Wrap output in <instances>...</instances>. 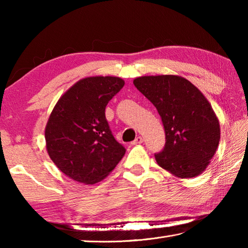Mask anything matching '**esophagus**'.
Wrapping results in <instances>:
<instances>
[{
    "label": "esophagus",
    "instance_id": "esophagus-1",
    "mask_svg": "<svg viewBox=\"0 0 248 248\" xmlns=\"http://www.w3.org/2000/svg\"><path fill=\"white\" fill-rule=\"evenodd\" d=\"M141 143H143V138H141V136H138V138H136V139L132 141L133 145H140V144H141Z\"/></svg>",
    "mask_w": 248,
    "mask_h": 248
}]
</instances>
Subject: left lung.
Returning a JSON list of instances; mask_svg holds the SVG:
<instances>
[{
    "label": "left lung",
    "mask_w": 248,
    "mask_h": 248,
    "mask_svg": "<svg viewBox=\"0 0 248 248\" xmlns=\"http://www.w3.org/2000/svg\"><path fill=\"white\" fill-rule=\"evenodd\" d=\"M134 86L155 105L165 130V146L156 163L178 178L200 175L217 152L218 119L199 89L179 76L136 78Z\"/></svg>",
    "instance_id": "obj_1"
}]
</instances>
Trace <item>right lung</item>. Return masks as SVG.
<instances>
[{
  "label": "right lung",
  "mask_w": 248,
  "mask_h": 248,
  "mask_svg": "<svg viewBox=\"0 0 248 248\" xmlns=\"http://www.w3.org/2000/svg\"><path fill=\"white\" fill-rule=\"evenodd\" d=\"M124 85L117 77L82 78L62 94L46 125V147L57 168L84 184L107 177L125 154L114 139L105 108Z\"/></svg>",
  "instance_id": "add662e5"
}]
</instances>
